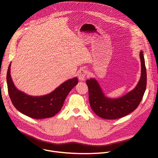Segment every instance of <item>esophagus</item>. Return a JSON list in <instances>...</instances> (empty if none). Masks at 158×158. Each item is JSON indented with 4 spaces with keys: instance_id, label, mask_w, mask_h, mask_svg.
I'll use <instances>...</instances> for the list:
<instances>
[{
    "instance_id": "1",
    "label": "esophagus",
    "mask_w": 158,
    "mask_h": 158,
    "mask_svg": "<svg viewBox=\"0 0 158 158\" xmlns=\"http://www.w3.org/2000/svg\"><path fill=\"white\" fill-rule=\"evenodd\" d=\"M87 73V70L85 69H81L78 72V78L80 81H84L85 79Z\"/></svg>"
}]
</instances>
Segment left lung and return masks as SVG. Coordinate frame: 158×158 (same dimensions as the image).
<instances>
[{
    "label": "left lung",
    "instance_id": "obj_1",
    "mask_svg": "<svg viewBox=\"0 0 158 158\" xmlns=\"http://www.w3.org/2000/svg\"><path fill=\"white\" fill-rule=\"evenodd\" d=\"M141 76L136 87L126 95L112 98L106 96L95 78L86 81L89 101L94 112L99 117L113 120L129 114L135 111L142 100L147 86V72L142 51L139 52Z\"/></svg>",
    "mask_w": 158,
    "mask_h": 158
}]
</instances>
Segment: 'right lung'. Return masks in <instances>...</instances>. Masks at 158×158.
<instances>
[{
    "instance_id": "add662e5",
    "label": "right lung",
    "mask_w": 158,
    "mask_h": 158,
    "mask_svg": "<svg viewBox=\"0 0 158 158\" xmlns=\"http://www.w3.org/2000/svg\"><path fill=\"white\" fill-rule=\"evenodd\" d=\"M11 64L7 72L8 94L15 108L22 114L35 119L54 117L63 106L66 97L72 89L78 83V79L73 77L63 82L48 94L32 96L19 90L14 84L11 76Z\"/></svg>"
}]
</instances>
